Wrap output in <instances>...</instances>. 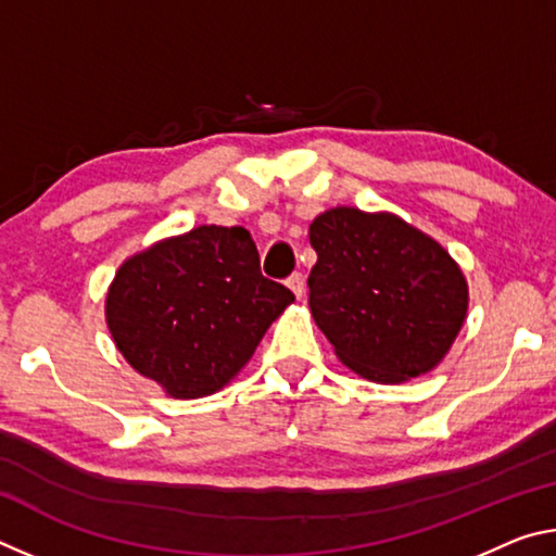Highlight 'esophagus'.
<instances>
[{
  "label": "esophagus",
  "mask_w": 556,
  "mask_h": 556,
  "mask_svg": "<svg viewBox=\"0 0 556 556\" xmlns=\"http://www.w3.org/2000/svg\"><path fill=\"white\" fill-rule=\"evenodd\" d=\"M287 287H289L291 291H294V296H296V299L304 296V289H306V279H304V275H299V271H296V275H291V277L287 279Z\"/></svg>",
  "instance_id": "esophagus-1"
}]
</instances>
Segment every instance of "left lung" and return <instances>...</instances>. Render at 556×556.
<instances>
[{
	"label": "left lung",
	"instance_id": "left-lung-1",
	"mask_svg": "<svg viewBox=\"0 0 556 556\" xmlns=\"http://www.w3.org/2000/svg\"><path fill=\"white\" fill-rule=\"evenodd\" d=\"M308 306L345 368L382 384L434 370L468 314L456 260L394 213L338 205L308 225Z\"/></svg>",
	"mask_w": 556,
	"mask_h": 556
}]
</instances>
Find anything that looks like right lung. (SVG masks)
<instances>
[{"instance_id":"add662e5","label":"right lung","mask_w":556,"mask_h":556,"mask_svg":"<svg viewBox=\"0 0 556 556\" xmlns=\"http://www.w3.org/2000/svg\"><path fill=\"white\" fill-rule=\"evenodd\" d=\"M294 294L260 271L244 228L199 225L122 262L108 289L112 341L168 397L199 400L238 375Z\"/></svg>"}]
</instances>
